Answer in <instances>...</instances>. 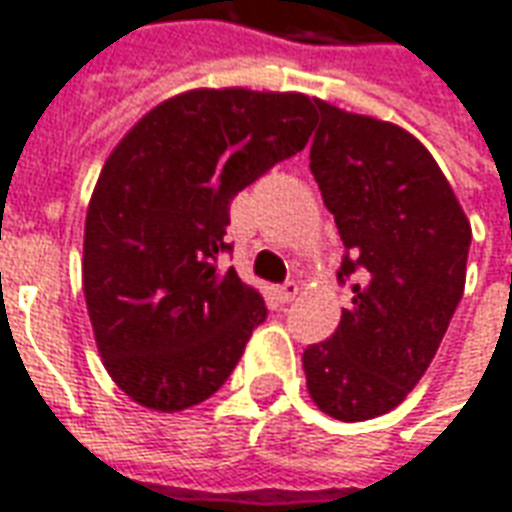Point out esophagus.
Returning a JSON list of instances; mask_svg holds the SVG:
<instances>
[{"label":"esophagus","mask_w":512,"mask_h":512,"mask_svg":"<svg viewBox=\"0 0 512 512\" xmlns=\"http://www.w3.org/2000/svg\"><path fill=\"white\" fill-rule=\"evenodd\" d=\"M299 290H301L299 282H293V279H290V282H285V285L277 290L279 301H282V304H288V301H293L296 296H299Z\"/></svg>","instance_id":"34e87169"}]
</instances>
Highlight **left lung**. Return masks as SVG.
Segmentation results:
<instances>
[{
    "mask_svg": "<svg viewBox=\"0 0 512 512\" xmlns=\"http://www.w3.org/2000/svg\"><path fill=\"white\" fill-rule=\"evenodd\" d=\"M310 169L343 238L354 290L337 332L304 351L312 400L343 422L403 403L463 296L472 227L425 145L403 128L315 101Z\"/></svg>",
    "mask_w": 512,
    "mask_h": 512,
    "instance_id": "left-lung-1",
    "label": "left lung"
}]
</instances>
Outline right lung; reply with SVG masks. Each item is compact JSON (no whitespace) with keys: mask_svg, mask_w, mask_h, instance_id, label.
<instances>
[{"mask_svg":"<svg viewBox=\"0 0 512 512\" xmlns=\"http://www.w3.org/2000/svg\"><path fill=\"white\" fill-rule=\"evenodd\" d=\"M301 93L191 90L150 109L106 158L84 222V299L115 384L183 411L230 378L266 321L255 288L222 268L230 202L304 150Z\"/></svg>","mask_w":512,"mask_h":512,"instance_id":"obj_1","label":"right lung"}]
</instances>
